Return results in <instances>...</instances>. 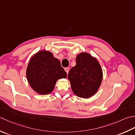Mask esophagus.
Masks as SVG:
<instances>
[{"label":"esophagus","instance_id":"obj_1","mask_svg":"<svg viewBox=\"0 0 135 135\" xmlns=\"http://www.w3.org/2000/svg\"><path fill=\"white\" fill-rule=\"evenodd\" d=\"M65 70L66 71V72L67 73H69V68H65Z\"/></svg>","mask_w":135,"mask_h":135}]
</instances>
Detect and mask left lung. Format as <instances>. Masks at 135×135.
<instances>
[{"label":"left lung","mask_w":135,"mask_h":135,"mask_svg":"<svg viewBox=\"0 0 135 135\" xmlns=\"http://www.w3.org/2000/svg\"><path fill=\"white\" fill-rule=\"evenodd\" d=\"M76 62L68 73L71 90L79 97L90 98L97 93L102 82V69L97 59L86 52L79 54Z\"/></svg>","instance_id":"left-lung-1"}]
</instances>
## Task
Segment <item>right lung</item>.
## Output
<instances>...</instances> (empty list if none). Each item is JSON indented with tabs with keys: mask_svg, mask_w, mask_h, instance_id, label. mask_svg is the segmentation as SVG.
<instances>
[{
	"mask_svg": "<svg viewBox=\"0 0 135 135\" xmlns=\"http://www.w3.org/2000/svg\"><path fill=\"white\" fill-rule=\"evenodd\" d=\"M26 77L33 90L44 95L51 93L57 80L66 78L67 73L53 54L49 51H40L30 59L27 68Z\"/></svg>",
	"mask_w": 135,
	"mask_h": 135,
	"instance_id": "add662e5",
	"label": "right lung"
}]
</instances>
